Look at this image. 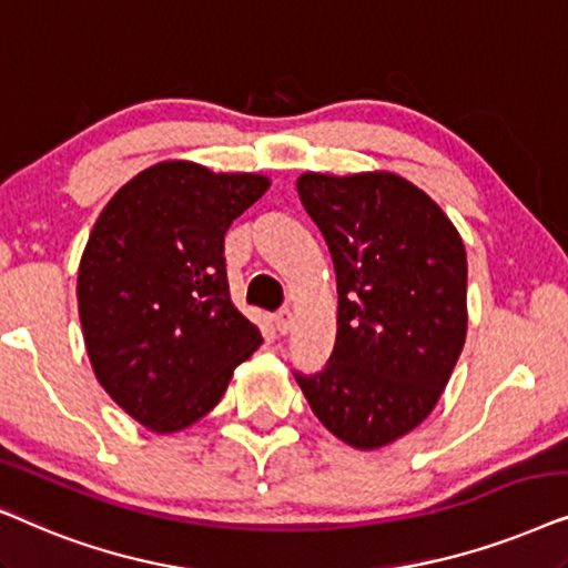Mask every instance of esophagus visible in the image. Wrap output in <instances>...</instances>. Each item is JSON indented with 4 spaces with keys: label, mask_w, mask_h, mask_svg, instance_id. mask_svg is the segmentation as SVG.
Here are the masks:
<instances>
[{
    "label": "esophagus",
    "mask_w": 568,
    "mask_h": 568,
    "mask_svg": "<svg viewBox=\"0 0 568 568\" xmlns=\"http://www.w3.org/2000/svg\"><path fill=\"white\" fill-rule=\"evenodd\" d=\"M275 327L280 335H288L291 327H293V312L291 308H280V312L275 314Z\"/></svg>",
    "instance_id": "esophagus-1"
}]
</instances>
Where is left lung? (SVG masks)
<instances>
[{
	"instance_id": "8db88e82",
	"label": "left lung",
	"mask_w": 568,
	"mask_h": 568,
	"mask_svg": "<svg viewBox=\"0 0 568 568\" xmlns=\"http://www.w3.org/2000/svg\"><path fill=\"white\" fill-rule=\"evenodd\" d=\"M296 186L335 264L337 339L320 374L293 376L324 428L379 449L434 410L463 353V239L395 173H304Z\"/></svg>"
}]
</instances>
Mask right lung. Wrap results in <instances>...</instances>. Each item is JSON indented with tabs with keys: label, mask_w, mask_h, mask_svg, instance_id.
<instances>
[{
	"label": "right lung",
	"mask_w": 568,
	"mask_h": 568,
	"mask_svg": "<svg viewBox=\"0 0 568 568\" xmlns=\"http://www.w3.org/2000/svg\"><path fill=\"white\" fill-rule=\"evenodd\" d=\"M267 186L260 173L165 161L126 181L93 225L78 275L90 363L113 403L155 434L213 410L262 343L231 304L223 239Z\"/></svg>",
	"instance_id": "1"
}]
</instances>
